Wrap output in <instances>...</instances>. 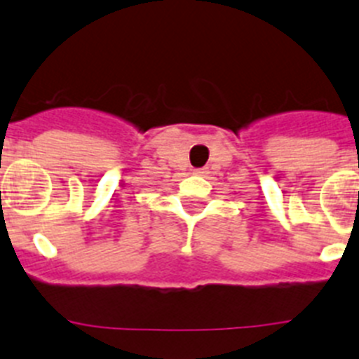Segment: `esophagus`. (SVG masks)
I'll return each instance as SVG.
<instances>
[{
  "label": "esophagus",
  "mask_w": 359,
  "mask_h": 359,
  "mask_svg": "<svg viewBox=\"0 0 359 359\" xmlns=\"http://www.w3.org/2000/svg\"><path fill=\"white\" fill-rule=\"evenodd\" d=\"M207 172V170L205 169H194V174H198V176H203V174Z\"/></svg>",
  "instance_id": "1"
}]
</instances>
